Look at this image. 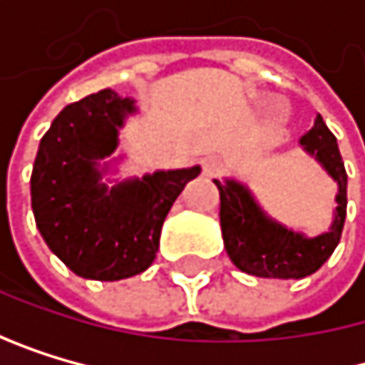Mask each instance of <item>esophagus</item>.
Returning a JSON list of instances; mask_svg holds the SVG:
<instances>
[{
    "label": "esophagus",
    "mask_w": 365,
    "mask_h": 365,
    "mask_svg": "<svg viewBox=\"0 0 365 365\" xmlns=\"http://www.w3.org/2000/svg\"><path fill=\"white\" fill-rule=\"evenodd\" d=\"M221 168H223V162L219 160V158H205L203 160V173L207 175V177H217L219 173H221Z\"/></svg>",
    "instance_id": "34e87169"
}]
</instances>
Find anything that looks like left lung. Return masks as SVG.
<instances>
[{
    "label": "left lung",
    "mask_w": 365,
    "mask_h": 365,
    "mask_svg": "<svg viewBox=\"0 0 365 365\" xmlns=\"http://www.w3.org/2000/svg\"><path fill=\"white\" fill-rule=\"evenodd\" d=\"M300 144L329 170V175L339 186L333 227L322 236L307 238L278 225L276 221L262 215V210L256 205L247 188L236 184V181L215 179L221 195L219 217L223 230V245L232 262L245 274L280 280L311 276L329 260L341 238L346 221L348 175L337 140L322 120V115H317L313 129L302 135Z\"/></svg>",
    "instance_id": "1"
}]
</instances>
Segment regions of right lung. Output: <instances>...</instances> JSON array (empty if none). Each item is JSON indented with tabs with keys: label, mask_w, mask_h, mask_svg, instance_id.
Returning <instances> with one entry per match:
<instances>
[{
	"label": "right lung",
	"mask_w": 365,
	"mask_h": 365,
	"mask_svg": "<svg viewBox=\"0 0 365 365\" xmlns=\"http://www.w3.org/2000/svg\"><path fill=\"white\" fill-rule=\"evenodd\" d=\"M133 111L113 89L67 105L38 144L32 170L34 221L48 247L76 276L122 280L150 267L170 205L199 166L155 173L111 190L96 160L118 146V127Z\"/></svg>",
	"instance_id": "obj_1"
}]
</instances>
